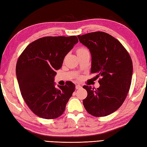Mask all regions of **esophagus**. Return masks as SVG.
I'll use <instances>...</instances> for the list:
<instances>
[{"mask_svg": "<svg viewBox=\"0 0 147 147\" xmlns=\"http://www.w3.org/2000/svg\"><path fill=\"white\" fill-rule=\"evenodd\" d=\"M82 88V86H81V85H76V90L80 89V88Z\"/></svg>", "mask_w": 147, "mask_h": 147, "instance_id": "esophagus-1", "label": "esophagus"}]
</instances>
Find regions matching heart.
I'll use <instances>...</instances> for the list:
<instances>
[{
  "label": "heart",
  "mask_w": 147,
  "mask_h": 147,
  "mask_svg": "<svg viewBox=\"0 0 147 147\" xmlns=\"http://www.w3.org/2000/svg\"><path fill=\"white\" fill-rule=\"evenodd\" d=\"M86 51H87L86 49H85V48H80V49H79L78 50L77 53H78V54H79V53H82V52H86Z\"/></svg>",
  "instance_id": "heart-1"
}]
</instances>
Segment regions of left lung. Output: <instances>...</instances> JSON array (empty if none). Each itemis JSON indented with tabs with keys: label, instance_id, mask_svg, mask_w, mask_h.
<instances>
[{
	"label": "left lung",
	"instance_id": "1",
	"mask_svg": "<svg viewBox=\"0 0 147 147\" xmlns=\"http://www.w3.org/2000/svg\"><path fill=\"white\" fill-rule=\"evenodd\" d=\"M78 37L91 54V73L101 77L96 90L83 86L88 93L83 105L92 115L106 116L117 111L125 100L131 83V59L120 42L108 33L96 32Z\"/></svg>",
	"mask_w": 147,
	"mask_h": 147
}]
</instances>
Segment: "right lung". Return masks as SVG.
Here are the masks:
<instances>
[{
  "instance_id": "1",
  "label": "right lung",
  "mask_w": 147,
  "mask_h": 147,
  "mask_svg": "<svg viewBox=\"0 0 147 147\" xmlns=\"http://www.w3.org/2000/svg\"><path fill=\"white\" fill-rule=\"evenodd\" d=\"M78 42L76 36L43 37L28 45L19 57L16 71L21 95L38 116L51 119L64 112L75 85L69 82L55 88V71Z\"/></svg>"
}]
</instances>
